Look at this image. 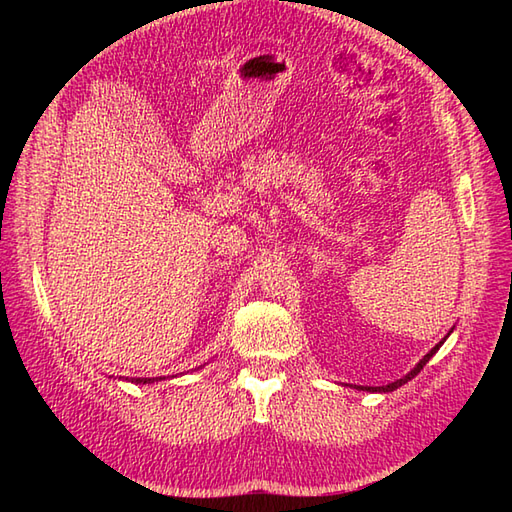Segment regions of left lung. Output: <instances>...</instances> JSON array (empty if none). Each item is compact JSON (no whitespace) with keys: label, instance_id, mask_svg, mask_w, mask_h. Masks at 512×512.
Instances as JSON below:
<instances>
[{"label":"left lung","instance_id":"left-lung-1","mask_svg":"<svg viewBox=\"0 0 512 512\" xmlns=\"http://www.w3.org/2000/svg\"><path fill=\"white\" fill-rule=\"evenodd\" d=\"M427 358H429V356H427ZM422 363H424V361H422ZM422 363L418 365V369L422 367ZM418 369H413V374H416V372H418ZM407 378H409V376H407ZM398 385H400V383H391V385H387V389H394V387H398Z\"/></svg>","mask_w":512,"mask_h":512}]
</instances>
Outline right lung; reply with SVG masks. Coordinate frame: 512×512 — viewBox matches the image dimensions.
Returning <instances> with one entry per match:
<instances>
[{
  "instance_id": "right-lung-1",
  "label": "right lung",
  "mask_w": 512,
  "mask_h": 512,
  "mask_svg": "<svg viewBox=\"0 0 512 512\" xmlns=\"http://www.w3.org/2000/svg\"><path fill=\"white\" fill-rule=\"evenodd\" d=\"M156 380H158V378H156ZM132 383H154V378H145V380H143V378H134Z\"/></svg>"
}]
</instances>
